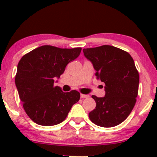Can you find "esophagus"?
Returning a JSON list of instances; mask_svg holds the SVG:
<instances>
[{
    "label": "esophagus",
    "instance_id": "1",
    "mask_svg": "<svg viewBox=\"0 0 157 157\" xmlns=\"http://www.w3.org/2000/svg\"><path fill=\"white\" fill-rule=\"evenodd\" d=\"M80 97H81V98H87V97H89V95L80 94Z\"/></svg>",
    "mask_w": 157,
    "mask_h": 157
}]
</instances>
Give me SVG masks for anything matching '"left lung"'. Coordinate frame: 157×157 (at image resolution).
I'll return each instance as SVG.
<instances>
[{
	"instance_id": "left-lung-1",
	"label": "left lung",
	"mask_w": 157,
	"mask_h": 157,
	"mask_svg": "<svg viewBox=\"0 0 157 157\" xmlns=\"http://www.w3.org/2000/svg\"><path fill=\"white\" fill-rule=\"evenodd\" d=\"M83 52L96 77L105 83V96H92L96 106L89 118L100 127L118 125L128 118L136 103L139 74L134 60L128 52L111 45L84 48Z\"/></svg>"
}]
</instances>
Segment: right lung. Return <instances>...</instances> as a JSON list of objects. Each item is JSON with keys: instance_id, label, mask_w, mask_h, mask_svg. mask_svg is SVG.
I'll list each match as a JSON object with an SVG mask.
<instances>
[{"instance_id": "obj_1", "label": "right lung", "mask_w": 157, "mask_h": 157, "mask_svg": "<svg viewBox=\"0 0 157 157\" xmlns=\"http://www.w3.org/2000/svg\"><path fill=\"white\" fill-rule=\"evenodd\" d=\"M80 52L81 48L43 45L31 51L19 61L16 86L25 112L36 124L52 126L62 122L73 105L79 101L78 92L64 93L54 83Z\"/></svg>"}]
</instances>
